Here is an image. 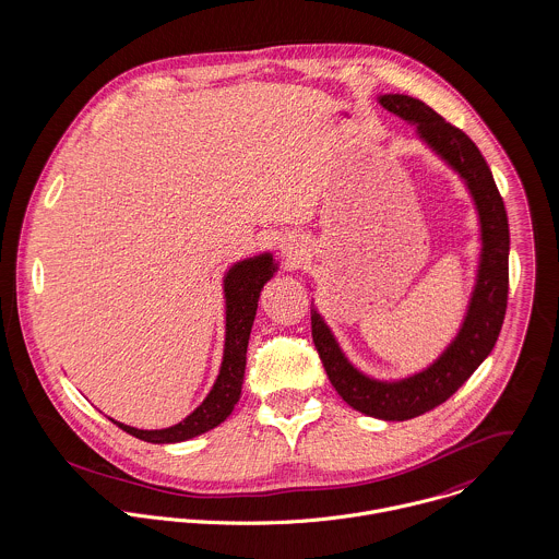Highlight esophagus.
Here are the masks:
<instances>
[{
    "mask_svg": "<svg viewBox=\"0 0 559 559\" xmlns=\"http://www.w3.org/2000/svg\"><path fill=\"white\" fill-rule=\"evenodd\" d=\"M284 253H286V260L290 262V266H297L301 262L304 247L299 240H288V242H284Z\"/></svg>",
    "mask_w": 559,
    "mask_h": 559,
    "instance_id": "esophagus-1",
    "label": "esophagus"
}]
</instances>
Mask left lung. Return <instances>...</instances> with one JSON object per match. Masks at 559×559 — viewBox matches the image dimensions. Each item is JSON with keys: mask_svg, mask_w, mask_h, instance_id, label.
<instances>
[{"mask_svg": "<svg viewBox=\"0 0 559 559\" xmlns=\"http://www.w3.org/2000/svg\"><path fill=\"white\" fill-rule=\"evenodd\" d=\"M379 103L404 122L415 124L417 138L463 178L478 211L481 242L476 284L459 333L428 368L411 377L381 381L361 372L344 355L329 324L312 306V337L335 392L364 415L404 421L450 399L490 355L508 306L510 230L490 167L461 129L445 122L419 98L406 94H383Z\"/></svg>", "mask_w": 559, "mask_h": 559, "instance_id": "obj_1", "label": "left lung"}]
</instances>
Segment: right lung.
<instances>
[{
    "label": "right lung",
    "mask_w": 559,
    "mask_h": 559,
    "mask_svg": "<svg viewBox=\"0 0 559 559\" xmlns=\"http://www.w3.org/2000/svg\"><path fill=\"white\" fill-rule=\"evenodd\" d=\"M277 262L271 251L251 255L235 262L224 275V299H226V344L224 359L217 374V381L202 404L189 413L182 421L160 428V430H140L127 424H118L124 432L148 441V443H180L193 439L202 432L213 430L233 413L240 399L242 377H245V359L251 324L255 319L260 290L275 275Z\"/></svg>",
    "instance_id": "1"
}]
</instances>
